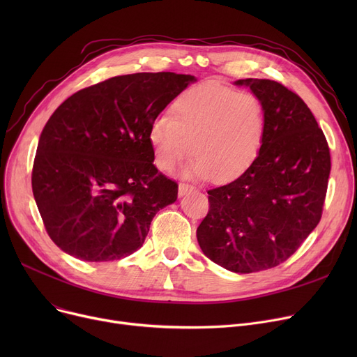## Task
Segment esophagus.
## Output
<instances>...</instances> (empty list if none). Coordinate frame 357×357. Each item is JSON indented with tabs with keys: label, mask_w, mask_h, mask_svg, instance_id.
Segmentation results:
<instances>
[{
	"label": "esophagus",
	"mask_w": 357,
	"mask_h": 357,
	"mask_svg": "<svg viewBox=\"0 0 357 357\" xmlns=\"http://www.w3.org/2000/svg\"><path fill=\"white\" fill-rule=\"evenodd\" d=\"M191 190H192L191 185H188V183H179L178 194H179V197H183V195L188 194V191H191Z\"/></svg>",
	"instance_id": "1"
}]
</instances>
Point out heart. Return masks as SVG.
<instances>
[{
    "label": "heart",
    "instance_id": "heart-1",
    "mask_svg": "<svg viewBox=\"0 0 357 357\" xmlns=\"http://www.w3.org/2000/svg\"><path fill=\"white\" fill-rule=\"evenodd\" d=\"M266 135V112L253 93L218 82L181 92L171 116H159L149 128L155 163L171 172L190 153L183 175L230 182L245 174L260 153Z\"/></svg>",
    "mask_w": 357,
    "mask_h": 357
}]
</instances>
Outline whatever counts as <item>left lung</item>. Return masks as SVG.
<instances>
[{
    "mask_svg": "<svg viewBox=\"0 0 357 357\" xmlns=\"http://www.w3.org/2000/svg\"><path fill=\"white\" fill-rule=\"evenodd\" d=\"M234 85L264 104L266 135L245 174L208 191L197 238L214 264L252 273L282 264L320 222L331 162L323 130L295 92L269 79Z\"/></svg>",
    "mask_w": 357,
    "mask_h": 357,
    "instance_id": "8db88e82",
    "label": "left lung"
}]
</instances>
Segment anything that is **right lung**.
<instances>
[{
    "instance_id": "1",
    "label": "right lung",
    "mask_w": 357,
    "mask_h": 357,
    "mask_svg": "<svg viewBox=\"0 0 357 357\" xmlns=\"http://www.w3.org/2000/svg\"><path fill=\"white\" fill-rule=\"evenodd\" d=\"M192 75L140 72L84 88L46 123L31 188L53 243L85 261H109L142 248L178 183L153 165L149 128L195 82Z\"/></svg>"
}]
</instances>
